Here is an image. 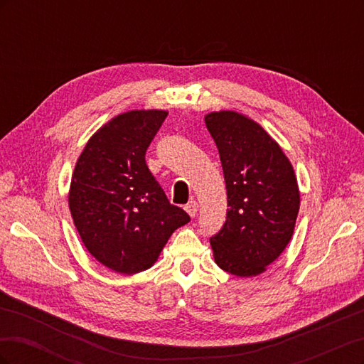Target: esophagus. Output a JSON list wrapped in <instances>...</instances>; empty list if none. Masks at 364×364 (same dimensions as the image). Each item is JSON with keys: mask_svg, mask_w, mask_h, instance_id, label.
I'll return each mask as SVG.
<instances>
[{"mask_svg": "<svg viewBox=\"0 0 364 364\" xmlns=\"http://www.w3.org/2000/svg\"><path fill=\"white\" fill-rule=\"evenodd\" d=\"M185 211L188 213L191 217H196L197 211H199V205H197V202H196V200H190L188 203L185 205Z\"/></svg>", "mask_w": 364, "mask_h": 364, "instance_id": "obj_1", "label": "esophagus"}]
</instances>
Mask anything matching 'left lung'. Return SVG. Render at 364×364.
I'll use <instances>...</instances> for the list:
<instances>
[{
  "instance_id": "left-lung-1",
  "label": "left lung",
  "mask_w": 364,
  "mask_h": 364,
  "mask_svg": "<svg viewBox=\"0 0 364 364\" xmlns=\"http://www.w3.org/2000/svg\"><path fill=\"white\" fill-rule=\"evenodd\" d=\"M222 161L228 213L209 241L220 269L255 277L277 259L293 235L299 190L287 156L267 132L237 112L205 117Z\"/></svg>"
}]
</instances>
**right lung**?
Instances as JSON below:
<instances>
[{"mask_svg":"<svg viewBox=\"0 0 364 364\" xmlns=\"http://www.w3.org/2000/svg\"><path fill=\"white\" fill-rule=\"evenodd\" d=\"M165 111L115 117L87 141L75 164L70 209L91 255L118 273L153 266L176 229L190 222L146 164Z\"/></svg>","mask_w":364,"mask_h":364,"instance_id":"1","label":"right lung"}]
</instances>
